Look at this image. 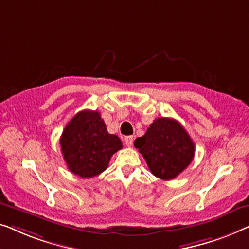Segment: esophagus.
Returning <instances> with one entry per match:
<instances>
[{
    "label": "esophagus",
    "mask_w": 249,
    "mask_h": 249,
    "mask_svg": "<svg viewBox=\"0 0 249 249\" xmlns=\"http://www.w3.org/2000/svg\"><path fill=\"white\" fill-rule=\"evenodd\" d=\"M125 144L126 146H132L133 145V136H125Z\"/></svg>",
    "instance_id": "esophagus-1"
}]
</instances>
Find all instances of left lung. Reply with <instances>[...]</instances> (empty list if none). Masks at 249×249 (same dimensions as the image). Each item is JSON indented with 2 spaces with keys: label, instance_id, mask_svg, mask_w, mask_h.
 Masks as SVG:
<instances>
[{
  "label": "left lung",
  "instance_id": "obj_1",
  "mask_svg": "<svg viewBox=\"0 0 249 249\" xmlns=\"http://www.w3.org/2000/svg\"><path fill=\"white\" fill-rule=\"evenodd\" d=\"M149 169L163 180L176 178L194 158L195 145L179 122L161 117L134 141Z\"/></svg>",
  "mask_w": 249,
  "mask_h": 249
}]
</instances>
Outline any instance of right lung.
<instances>
[{"mask_svg": "<svg viewBox=\"0 0 249 249\" xmlns=\"http://www.w3.org/2000/svg\"><path fill=\"white\" fill-rule=\"evenodd\" d=\"M59 144L69 170L82 178L106 170L111 156L123 148L121 139L108 133L97 110L76 114L65 126Z\"/></svg>", "mask_w": 249, "mask_h": 249, "instance_id": "add662e5", "label": "right lung"}]
</instances>
